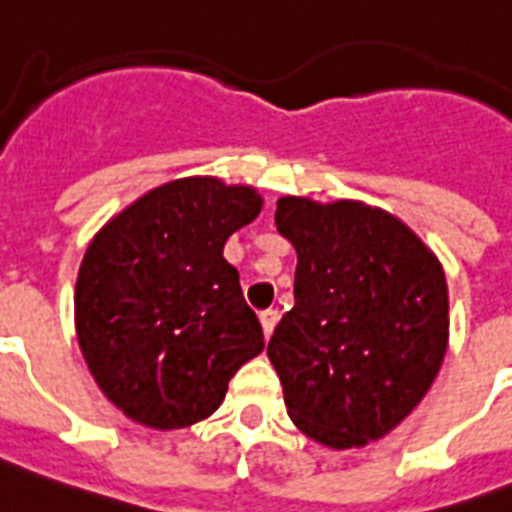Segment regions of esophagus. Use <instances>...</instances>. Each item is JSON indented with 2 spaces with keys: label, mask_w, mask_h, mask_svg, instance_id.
<instances>
[{
  "label": "esophagus",
  "mask_w": 512,
  "mask_h": 512,
  "mask_svg": "<svg viewBox=\"0 0 512 512\" xmlns=\"http://www.w3.org/2000/svg\"><path fill=\"white\" fill-rule=\"evenodd\" d=\"M259 322H261V329H264V337L269 340L274 332V327H277V322H280V311H274V308H269V311H261Z\"/></svg>",
  "instance_id": "34e87169"
}]
</instances>
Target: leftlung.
I'll return each instance as SVG.
<instances>
[{
    "label": "left lung",
    "mask_w": 512,
    "mask_h": 512,
    "mask_svg": "<svg viewBox=\"0 0 512 512\" xmlns=\"http://www.w3.org/2000/svg\"><path fill=\"white\" fill-rule=\"evenodd\" d=\"M274 222L298 251L295 306L266 348L287 416L335 450L384 437L445 358L442 266L400 219L356 201L285 196Z\"/></svg>",
    "instance_id": "8db88e82"
}]
</instances>
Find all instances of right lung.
Returning <instances> with one entry per match:
<instances>
[{
	"label": "right lung",
	"mask_w": 512,
	"mask_h": 512,
	"mask_svg": "<svg viewBox=\"0 0 512 512\" xmlns=\"http://www.w3.org/2000/svg\"><path fill=\"white\" fill-rule=\"evenodd\" d=\"M259 211L248 185L183 177L91 240L75 285L80 350L101 392L138 424L183 429L211 416L235 371L264 350L222 256Z\"/></svg>",
	"instance_id": "add662e5"
}]
</instances>
